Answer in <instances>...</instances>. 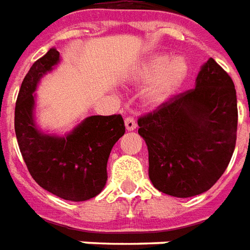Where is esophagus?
<instances>
[{
    "label": "esophagus",
    "instance_id": "1",
    "mask_svg": "<svg viewBox=\"0 0 250 250\" xmlns=\"http://www.w3.org/2000/svg\"><path fill=\"white\" fill-rule=\"evenodd\" d=\"M125 126H126L128 130H134L136 126H137V122H136V120H134L133 117L129 116L125 118Z\"/></svg>",
    "mask_w": 250,
    "mask_h": 250
}]
</instances>
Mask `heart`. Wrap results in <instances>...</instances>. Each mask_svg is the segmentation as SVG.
<instances>
[{
    "instance_id": "1",
    "label": "heart",
    "mask_w": 250,
    "mask_h": 250,
    "mask_svg": "<svg viewBox=\"0 0 250 250\" xmlns=\"http://www.w3.org/2000/svg\"><path fill=\"white\" fill-rule=\"evenodd\" d=\"M187 74V63L183 59L171 60L168 55H155L145 62L136 78L146 82L155 81L145 88L143 100L148 106L156 107L169 98V95L183 82Z\"/></svg>"
}]
</instances>
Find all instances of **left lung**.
<instances>
[{"label":"left lung","instance_id":"left-lung-1","mask_svg":"<svg viewBox=\"0 0 250 250\" xmlns=\"http://www.w3.org/2000/svg\"><path fill=\"white\" fill-rule=\"evenodd\" d=\"M237 121L234 83L208 59L195 87L169 97L137 120L148 146L152 185L178 198L211 188L233 156Z\"/></svg>","mask_w":250,"mask_h":250}]
</instances>
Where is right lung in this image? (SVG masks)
Masks as SVG:
<instances>
[{"mask_svg": "<svg viewBox=\"0 0 250 250\" xmlns=\"http://www.w3.org/2000/svg\"><path fill=\"white\" fill-rule=\"evenodd\" d=\"M59 62L51 48L37 59L21 83L15 109V130L26 168L37 185L65 201L82 202L100 194L107 180V159L125 133L121 114L91 116L67 137L47 136L33 124V91Z\"/></svg>", "mask_w": 250, "mask_h": 250, "instance_id": "add662e5", "label": "right lung"}]
</instances>
